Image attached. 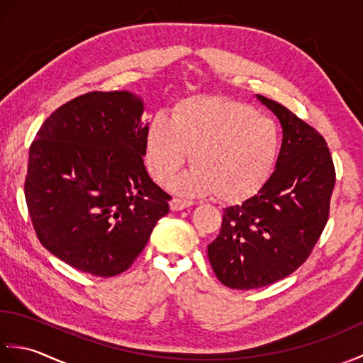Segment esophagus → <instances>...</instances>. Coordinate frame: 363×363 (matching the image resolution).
<instances>
[{
  "instance_id": "1",
  "label": "esophagus",
  "mask_w": 363,
  "mask_h": 363,
  "mask_svg": "<svg viewBox=\"0 0 363 363\" xmlns=\"http://www.w3.org/2000/svg\"><path fill=\"white\" fill-rule=\"evenodd\" d=\"M191 203L190 199H182V198H173L172 203H169V207H172V211H182V209H187L190 207Z\"/></svg>"
}]
</instances>
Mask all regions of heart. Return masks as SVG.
Here are the masks:
<instances>
[{
    "label": "heart",
    "instance_id": "heart-1",
    "mask_svg": "<svg viewBox=\"0 0 363 363\" xmlns=\"http://www.w3.org/2000/svg\"><path fill=\"white\" fill-rule=\"evenodd\" d=\"M277 123L252 106L195 96L176 107L173 120L157 113L146 134L145 157L151 176L165 182L190 160L195 167L172 184L179 194L242 201L265 186L279 160Z\"/></svg>",
    "mask_w": 363,
    "mask_h": 363
}]
</instances>
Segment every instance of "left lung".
Returning a JSON list of instances; mask_svg holds the SVG:
<instances>
[{
  "instance_id": "obj_1",
  "label": "left lung",
  "mask_w": 363,
  "mask_h": 363,
  "mask_svg": "<svg viewBox=\"0 0 363 363\" xmlns=\"http://www.w3.org/2000/svg\"><path fill=\"white\" fill-rule=\"evenodd\" d=\"M257 99L282 125L279 160L256 195L226 207L220 234L207 246L213 273L237 290L281 281L309 259L335 186L334 162L318 130L273 99Z\"/></svg>"
}]
</instances>
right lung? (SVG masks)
<instances>
[{
    "label": "right lung",
    "mask_w": 363,
    "mask_h": 363,
    "mask_svg": "<svg viewBox=\"0 0 363 363\" xmlns=\"http://www.w3.org/2000/svg\"><path fill=\"white\" fill-rule=\"evenodd\" d=\"M142 113L129 91H89L54 111L29 146L25 196L37 238L79 272H126L169 212L172 196L143 164Z\"/></svg>",
    "instance_id": "right-lung-1"
}]
</instances>
